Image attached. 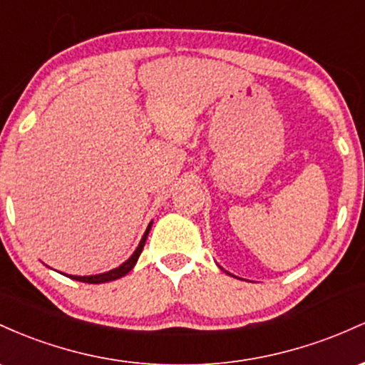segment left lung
Returning a JSON list of instances; mask_svg holds the SVG:
<instances>
[{
    "mask_svg": "<svg viewBox=\"0 0 365 365\" xmlns=\"http://www.w3.org/2000/svg\"><path fill=\"white\" fill-rule=\"evenodd\" d=\"M219 267H220V265H219ZM220 269H222V267H220ZM227 274H229V272H227Z\"/></svg>",
    "mask_w": 365,
    "mask_h": 365,
    "instance_id": "8db88e82",
    "label": "left lung"
}]
</instances>
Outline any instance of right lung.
Instances as JSON below:
<instances>
[{
    "instance_id": "add662e5",
    "label": "right lung",
    "mask_w": 365,
    "mask_h": 365,
    "mask_svg": "<svg viewBox=\"0 0 365 365\" xmlns=\"http://www.w3.org/2000/svg\"><path fill=\"white\" fill-rule=\"evenodd\" d=\"M151 224H153V220L148 224V227H146L145 235H143L141 241H139L138 248L134 250L133 255L129 257L128 260L122 262L120 265L115 269H112V271L108 272H101V274H94V276H72V274H65L67 277H71V279H76V281H83V282H89V284H101V282H108V281H115L118 279V277L125 276V274H129L130 271H133V267L136 265V262L139 259V255H141L143 252V247H145L146 243V237H148L150 235V229H151Z\"/></svg>"
}]
</instances>
